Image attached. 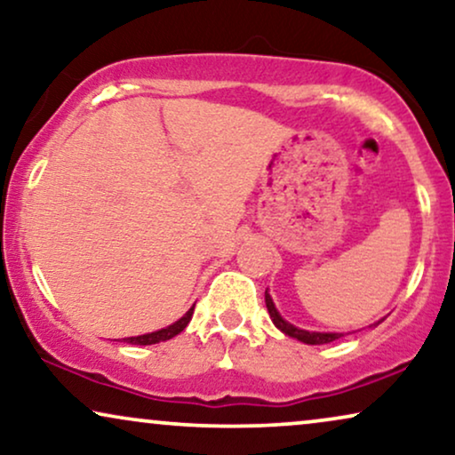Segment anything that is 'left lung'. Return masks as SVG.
<instances>
[{
  "instance_id": "left-lung-1",
  "label": "left lung",
  "mask_w": 455,
  "mask_h": 455,
  "mask_svg": "<svg viewBox=\"0 0 455 455\" xmlns=\"http://www.w3.org/2000/svg\"><path fill=\"white\" fill-rule=\"evenodd\" d=\"M265 304H267V310H269V316L273 321V325H275L279 331L290 335V338H294L298 341H302V344H308V346H321V344H331V341L344 338V333H331V331H308V329H300L296 325H291L290 321H285L282 315H279V310L275 308V304H273V298L269 296V291L265 290ZM383 321V319H381ZM377 321L375 325L371 327H377L379 323Z\"/></svg>"
}]
</instances>
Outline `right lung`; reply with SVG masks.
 Instances as JSON below:
<instances>
[{"label":"right lung","instance_id":"obj_1","mask_svg":"<svg viewBox=\"0 0 455 455\" xmlns=\"http://www.w3.org/2000/svg\"><path fill=\"white\" fill-rule=\"evenodd\" d=\"M192 313H195V307H190L188 313H186L182 319H178L176 323H172V325L159 329V331L145 333V335H136V338H126L124 341H126V344H134V346H151V344H159V341H167V339L176 338V335L182 333L184 329H186V325H188V323H190Z\"/></svg>","mask_w":455,"mask_h":455}]
</instances>
